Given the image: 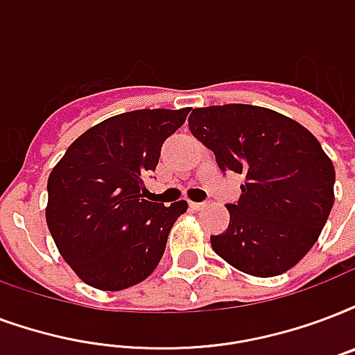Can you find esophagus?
<instances>
[{
  "instance_id": "1",
  "label": "esophagus",
  "mask_w": 355,
  "mask_h": 355,
  "mask_svg": "<svg viewBox=\"0 0 355 355\" xmlns=\"http://www.w3.org/2000/svg\"><path fill=\"white\" fill-rule=\"evenodd\" d=\"M189 208H191V210H196V212H199V210H202V208H207V202H189Z\"/></svg>"
}]
</instances>
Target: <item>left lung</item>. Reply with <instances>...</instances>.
I'll return each instance as SVG.
<instances>
[{"label": "left lung", "instance_id": "left-lung-1", "mask_svg": "<svg viewBox=\"0 0 355 355\" xmlns=\"http://www.w3.org/2000/svg\"><path fill=\"white\" fill-rule=\"evenodd\" d=\"M188 124L221 171L245 177L236 205H227V231L210 236L212 250L255 277L291 270L334 207L335 169L318 139L296 121L250 104L197 107Z\"/></svg>", "mask_w": 355, "mask_h": 355}]
</instances>
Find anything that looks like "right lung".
Returning a JSON list of instances; mask_svg holds the SVG:
<instances>
[{"instance_id": "add662e5", "label": "right lung", "mask_w": 355, "mask_h": 355, "mask_svg": "<svg viewBox=\"0 0 355 355\" xmlns=\"http://www.w3.org/2000/svg\"><path fill=\"white\" fill-rule=\"evenodd\" d=\"M182 110L121 113L76 139L48 178L46 223L83 283L123 291L147 279L188 202L143 199L162 145L188 117Z\"/></svg>"}]
</instances>
